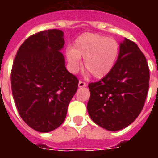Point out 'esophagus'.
Segmentation results:
<instances>
[{"mask_svg":"<svg viewBox=\"0 0 158 158\" xmlns=\"http://www.w3.org/2000/svg\"><path fill=\"white\" fill-rule=\"evenodd\" d=\"M86 84L83 81H79V88H82V87H85Z\"/></svg>","mask_w":158,"mask_h":158,"instance_id":"1","label":"esophagus"}]
</instances>
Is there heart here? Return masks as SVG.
Returning a JSON list of instances; mask_svg holds the SVG:
<instances>
[{"label": "heart", "mask_w": 158, "mask_h": 158, "mask_svg": "<svg viewBox=\"0 0 158 158\" xmlns=\"http://www.w3.org/2000/svg\"><path fill=\"white\" fill-rule=\"evenodd\" d=\"M118 52V43L113 38L85 33L76 39L73 48L66 52V56L71 72L79 70L80 59H84L85 69L96 79H102L113 69Z\"/></svg>", "instance_id": "heart-1"}]
</instances>
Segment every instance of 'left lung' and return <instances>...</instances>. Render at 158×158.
I'll return each instance as SVG.
<instances>
[{
    "label": "left lung",
    "mask_w": 158,
    "mask_h": 158,
    "mask_svg": "<svg viewBox=\"0 0 158 158\" xmlns=\"http://www.w3.org/2000/svg\"><path fill=\"white\" fill-rule=\"evenodd\" d=\"M149 79L145 56L135 42L124 38L112 71L98 82L89 85L87 110L90 118L109 131L131 124L144 106Z\"/></svg>",
    "instance_id": "8db88e82"
}]
</instances>
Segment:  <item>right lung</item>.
Returning a JSON list of instances; mask_svg holds the SVG:
<instances>
[{
	"mask_svg": "<svg viewBox=\"0 0 158 158\" xmlns=\"http://www.w3.org/2000/svg\"><path fill=\"white\" fill-rule=\"evenodd\" d=\"M63 32L49 29L33 35L19 47L13 62L11 84L20 117L40 133L64 122L79 80L67 70L61 52Z\"/></svg>",
	"mask_w": 158,
	"mask_h": 158,
	"instance_id": "add662e5",
	"label": "right lung"
}]
</instances>
